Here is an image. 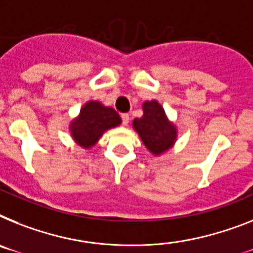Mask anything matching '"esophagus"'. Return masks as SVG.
Instances as JSON below:
<instances>
[{
    "mask_svg": "<svg viewBox=\"0 0 253 253\" xmlns=\"http://www.w3.org/2000/svg\"><path fill=\"white\" fill-rule=\"evenodd\" d=\"M121 118H122L123 125H125V126H127V125H128V122H130V114L123 113L122 116H121Z\"/></svg>",
    "mask_w": 253,
    "mask_h": 253,
    "instance_id": "obj_1",
    "label": "esophagus"
}]
</instances>
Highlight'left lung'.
Wrapping results in <instances>:
<instances>
[{
	"instance_id": "obj_1",
	"label": "left lung",
	"mask_w": 253,
	"mask_h": 253,
	"mask_svg": "<svg viewBox=\"0 0 253 253\" xmlns=\"http://www.w3.org/2000/svg\"><path fill=\"white\" fill-rule=\"evenodd\" d=\"M143 110V117L135 118L132 126L146 149L154 156H161L172 148L177 137V130L175 125L169 122L165 109L157 100L145 101Z\"/></svg>"
}]
</instances>
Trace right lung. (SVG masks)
Masks as SVG:
<instances>
[{
    "mask_svg": "<svg viewBox=\"0 0 253 253\" xmlns=\"http://www.w3.org/2000/svg\"><path fill=\"white\" fill-rule=\"evenodd\" d=\"M120 114L113 108L104 107L99 101H87L80 116L71 122L69 130L73 140L80 146L88 149L97 143L101 135L109 128L121 125Z\"/></svg>",
    "mask_w": 253,
    "mask_h": 253,
    "instance_id": "right-lung-1",
    "label": "right lung"
}]
</instances>
